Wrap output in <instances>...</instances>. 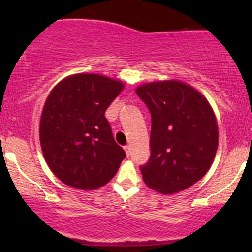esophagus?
Instances as JSON below:
<instances>
[{"label": "esophagus", "instance_id": "1", "mask_svg": "<svg viewBox=\"0 0 252 252\" xmlns=\"http://www.w3.org/2000/svg\"><path fill=\"white\" fill-rule=\"evenodd\" d=\"M124 150H126V156L131 155V148H130V146H126V147H124Z\"/></svg>", "mask_w": 252, "mask_h": 252}]
</instances>
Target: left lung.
I'll return each instance as SVG.
<instances>
[{
    "mask_svg": "<svg viewBox=\"0 0 252 252\" xmlns=\"http://www.w3.org/2000/svg\"><path fill=\"white\" fill-rule=\"evenodd\" d=\"M136 94L152 116L150 156L140 167L150 189L172 194L207 173L218 148V126L209 102L175 80L144 84Z\"/></svg>",
    "mask_w": 252,
    "mask_h": 252,
    "instance_id": "left-lung-1",
    "label": "left lung"
}]
</instances>
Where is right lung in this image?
<instances>
[{"mask_svg": "<svg viewBox=\"0 0 252 252\" xmlns=\"http://www.w3.org/2000/svg\"><path fill=\"white\" fill-rule=\"evenodd\" d=\"M122 90L121 82L86 73L67 77L52 90L40 121V143L63 184L94 189L117 173L126 155L104 115Z\"/></svg>", "mask_w": 252, "mask_h": 252, "instance_id": "right-lung-1", "label": "right lung"}]
</instances>
